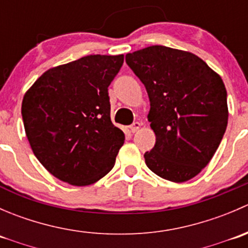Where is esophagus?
Listing matches in <instances>:
<instances>
[{
  "label": "esophagus",
  "instance_id": "34e87169",
  "mask_svg": "<svg viewBox=\"0 0 248 248\" xmlns=\"http://www.w3.org/2000/svg\"><path fill=\"white\" fill-rule=\"evenodd\" d=\"M140 126H141V124H140V122H134L133 124H131V127H129V128H131L132 133H136V132H138Z\"/></svg>",
  "mask_w": 248,
  "mask_h": 248
}]
</instances>
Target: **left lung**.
I'll use <instances>...</instances> for the list:
<instances>
[{"label":"left lung","mask_w":248,"mask_h":248,"mask_svg":"<svg viewBox=\"0 0 248 248\" xmlns=\"http://www.w3.org/2000/svg\"><path fill=\"white\" fill-rule=\"evenodd\" d=\"M126 62L149 94L156 144L144 155L147 168L171 182L188 181L209 164L226 132L223 80L197 55L164 46L127 54Z\"/></svg>","instance_id":"obj_1"}]
</instances>
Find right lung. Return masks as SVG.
Listing matches in <instances>:
<instances>
[{"mask_svg":"<svg viewBox=\"0 0 248 248\" xmlns=\"http://www.w3.org/2000/svg\"><path fill=\"white\" fill-rule=\"evenodd\" d=\"M124 55H89L44 72L21 104L25 133L42 166L89 186L111 170L124 134L110 120L108 87Z\"/></svg>","mask_w":248,"mask_h":248,"instance_id":"add662e5","label":"right lung"}]
</instances>
